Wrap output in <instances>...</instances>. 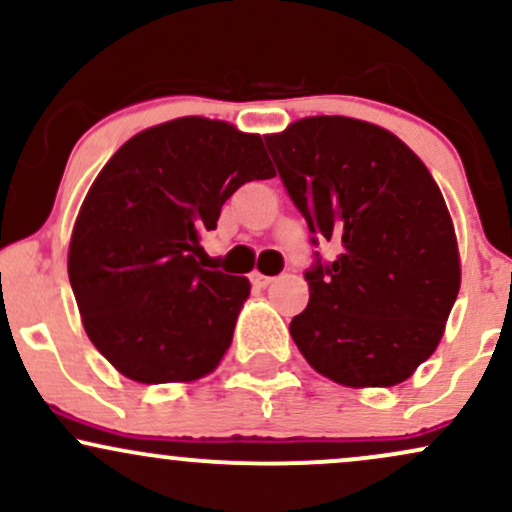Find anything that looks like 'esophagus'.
<instances>
[{
    "instance_id": "34e87169",
    "label": "esophagus",
    "mask_w": 512,
    "mask_h": 512,
    "mask_svg": "<svg viewBox=\"0 0 512 512\" xmlns=\"http://www.w3.org/2000/svg\"><path fill=\"white\" fill-rule=\"evenodd\" d=\"M250 281L255 286H269L274 281V276H264V274H260V272H252L250 274Z\"/></svg>"
}]
</instances>
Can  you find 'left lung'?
<instances>
[{
    "mask_svg": "<svg viewBox=\"0 0 512 512\" xmlns=\"http://www.w3.org/2000/svg\"><path fill=\"white\" fill-rule=\"evenodd\" d=\"M320 252L291 337L317 373L346 387L407 380L443 337L460 291L452 219L421 158L387 129L320 115L264 137Z\"/></svg>",
    "mask_w": 512,
    "mask_h": 512,
    "instance_id": "obj_1",
    "label": "left lung"
}]
</instances>
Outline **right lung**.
<instances>
[{
	"instance_id": "obj_1",
	"label": "right lung",
	"mask_w": 512,
	"mask_h": 512,
	"mask_svg": "<svg viewBox=\"0 0 512 512\" xmlns=\"http://www.w3.org/2000/svg\"><path fill=\"white\" fill-rule=\"evenodd\" d=\"M260 134L207 117L144 129L91 185L69 243L84 330L137 383H187L233 342L245 276L204 269L202 236L240 185L274 178Z\"/></svg>"
}]
</instances>
